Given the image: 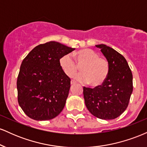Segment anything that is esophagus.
Wrapping results in <instances>:
<instances>
[{
  "label": "esophagus",
  "instance_id": "34e87169",
  "mask_svg": "<svg viewBox=\"0 0 147 147\" xmlns=\"http://www.w3.org/2000/svg\"><path fill=\"white\" fill-rule=\"evenodd\" d=\"M70 84H71V85H74V84H76V82L74 80H71V82H70Z\"/></svg>",
  "mask_w": 147,
  "mask_h": 147
}]
</instances>
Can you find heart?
Wrapping results in <instances>:
<instances>
[{"instance_id": "b5f03b06", "label": "heart", "mask_w": 147, "mask_h": 147, "mask_svg": "<svg viewBox=\"0 0 147 147\" xmlns=\"http://www.w3.org/2000/svg\"><path fill=\"white\" fill-rule=\"evenodd\" d=\"M75 61L70 55H63L59 59L60 66L64 73L71 77L81 70L83 73L76 75L79 82H88L92 86H99L104 83L109 73V63L98 52L85 48L76 52Z\"/></svg>"}]
</instances>
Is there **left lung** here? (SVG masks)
<instances>
[{
  "label": "left lung",
  "instance_id": "obj_1",
  "mask_svg": "<svg viewBox=\"0 0 147 147\" xmlns=\"http://www.w3.org/2000/svg\"><path fill=\"white\" fill-rule=\"evenodd\" d=\"M109 63V73L104 83L94 88L84 87L88 110L96 117L113 119L124 113L133 92V75L126 59L104 44L95 45Z\"/></svg>",
  "mask_w": 147,
  "mask_h": 147
}]
</instances>
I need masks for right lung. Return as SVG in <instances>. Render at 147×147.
Instances as JSON below:
<instances>
[{"mask_svg": "<svg viewBox=\"0 0 147 147\" xmlns=\"http://www.w3.org/2000/svg\"><path fill=\"white\" fill-rule=\"evenodd\" d=\"M75 50L48 42L35 47L22 61L16 82L18 102L28 117L49 120L63 110L70 79L61 68L59 59Z\"/></svg>", "mask_w": 147, "mask_h": 147, "instance_id": "add662e5", "label": "right lung"}]
</instances>
